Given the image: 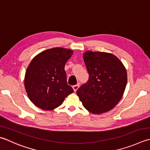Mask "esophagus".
I'll return each instance as SVG.
<instances>
[{"label": "esophagus", "instance_id": "esophagus-1", "mask_svg": "<svg viewBox=\"0 0 150 150\" xmlns=\"http://www.w3.org/2000/svg\"><path fill=\"white\" fill-rule=\"evenodd\" d=\"M79 88V84H75L74 86H73V90H74V92H76V91L78 90Z\"/></svg>", "mask_w": 150, "mask_h": 150}]
</instances>
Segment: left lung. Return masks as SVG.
<instances>
[{
	"label": "left lung",
	"mask_w": 150,
	"mask_h": 150,
	"mask_svg": "<svg viewBox=\"0 0 150 150\" xmlns=\"http://www.w3.org/2000/svg\"><path fill=\"white\" fill-rule=\"evenodd\" d=\"M83 58L89 79L77 90V94L90 112H107L124 95L127 81L125 67L118 57L108 52L86 51Z\"/></svg>",
	"instance_id": "8db88e82"
}]
</instances>
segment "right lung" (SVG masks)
<instances>
[{"instance_id":"right-lung-1","label":"right lung","mask_w":150,"mask_h":150,"mask_svg":"<svg viewBox=\"0 0 150 150\" xmlns=\"http://www.w3.org/2000/svg\"><path fill=\"white\" fill-rule=\"evenodd\" d=\"M73 53L71 49L54 47L42 51L30 62L25 76V88L36 107L51 110L62 104L73 92L67 84L65 64Z\"/></svg>"}]
</instances>
